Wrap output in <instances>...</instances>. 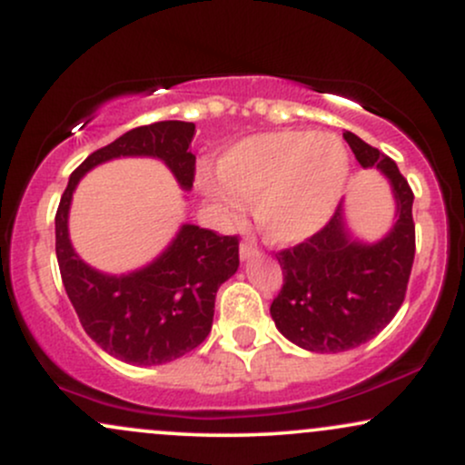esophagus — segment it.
<instances>
[{
	"mask_svg": "<svg viewBox=\"0 0 465 465\" xmlns=\"http://www.w3.org/2000/svg\"><path fill=\"white\" fill-rule=\"evenodd\" d=\"M253 255H258V244L249 238L242 240V244H240V258L249 260V258H253Z\"/></svg>",
	"mask_w": 465,
	"mask_h": 465,
	"instance_id": "34e87169",
	"label": "esophagus"
}]
</instances>
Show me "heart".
<instances>
[{"label":"heart","mask_w":465,"mask_h":465,"mask_svg":"<svg viewBox=\"0 0 465 465\" xmlns=\"http://www.w3.org/2000/svg\"><path fill=\"white\" fill-rule=\"evenodd\" d=\"M350 159L343 142L328 133L273 131L242 140L218 159L227 192L212 190L227 214L255 201V223L266 238L292 244L312 236L332 216L343 194Z\"/></svg>","instance_id":"b5f03b06"}]
</instances>
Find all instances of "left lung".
Masks as SVG:
<instances>
[{"mask_svg": "<svg viewBox=\"0 0 465 465\" xmlns=\"http://www.w3.org/2000/svg\"><path fill=\"white\" fill-rule=\"evenodd\" d=\"M362 168L387 174L398 221L378 244H359L345 232L341 205L303 242L277 251L284 284L271 303L282 334L303 350L336 354L367 343L396 317L415 258L413 190L396 162L354 133H343Z\"/></svg>", "mask_w": 465, "mask_h": 465, "instance_id": "obj_1", "label": "left lung"}]
</instances>
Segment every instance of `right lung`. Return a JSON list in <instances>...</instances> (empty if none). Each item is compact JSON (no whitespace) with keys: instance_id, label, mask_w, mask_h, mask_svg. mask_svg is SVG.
Returning <instances> with one entry per match:
<instances>
[{"instance_id":"right-lung-1","label":"right lung","mask_w":465,"mask_h":465,"mask_svg":"<svg viewBox=\"0 0 465 465\" xmlns=\"http://www.w3.org/2000/svg\"><path fill=\"white\" fill-rule=\"evenodd\" d=\"M196 126L165 120L137 126L89 154L69 177L56 210V258L63 286L80 325L95 343L131 365H162L205 341L214 319L218 288L236 273L238 236L183 225L151 266L131 275H103L74 253L67 212L76 183L94 165L124 154H151L168 163L183 188H192L196 157L190 153Z\"/></svg>"}]
</instances>
